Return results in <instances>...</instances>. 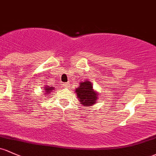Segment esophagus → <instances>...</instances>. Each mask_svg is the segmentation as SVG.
<instances>
[{
	"label": "esophagus",
	"instance_id": "esophagus-1",
	"mask_svg": "<svg viewBox=\"0 0 156 156\" xmlns=\"http://www.w3.org/2000/svg\"><path fill=\"white\" fill-rule=\"evenodd\" d=\"M64 86L65 88H69V85H68V83H65V84H64Z\"/></svg>",
	"mask_w": 156,
	"mask_h": 156
}]
</instances>
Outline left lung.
Segmentation results:
<instances>
[{"instance_id":"left-lung-1","label":"left lung","mask_w":156,"mask_h":156,"mask_svg":"<svg viewBox=\"0 0 156 156\" xmlns=\"http://www.w3.org/2000/svg\"><path fill=\"white\" fill-rule=\"evenodd\" d=\"M79 100L84 106H91L97 103L98 94L93 89L92 83L89 81L80 83V87L76 88Z\"/></svg>"}]
</instances>
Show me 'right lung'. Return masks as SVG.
I'll list each match as a JSON object with an SVG mask.
<instances>
[{
  "mask_svg": "<svg viewBox=\"0 0 156 156\" xmlns=\"http://www.w3.org/2000/svg\"><path fill=\"white\" fill-rule=\"evenodd\" d=\"M53 90H54V88H53V87H50V86H48V85L44 88L45 94H48L51 93V92L53 91Z\"/></svg>",
  "mask_w": 156,
  "mask_h": 156,
  "instance_id": "obj_1",
  "label": "right lung"
}]
</instances>
